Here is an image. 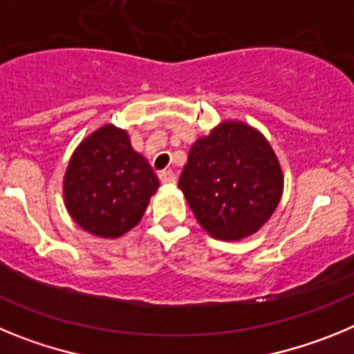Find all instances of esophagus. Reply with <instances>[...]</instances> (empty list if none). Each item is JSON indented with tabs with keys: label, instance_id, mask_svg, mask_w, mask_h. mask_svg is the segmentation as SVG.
I'll list each match as a JSON object with an SVG mask.
<instances>
[{
	"label": "esophagus",
	"instance_id": "1",
	"mask_svg": "<svg viewBox=\"0 0 354 354\" xmlns=\"http://www.w3.org/2000/svg\"><path fill=\"white\" fill-rule=\"evenodd\" d=\"M175 180H177V175H175L171 170L161 171V183L162 184H175Z\"/></svg>",
	"mask_w": 354,
	"mask_h": 354
}]
</instances>
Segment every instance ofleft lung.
Listing matches in <instances>:
<instances>
[{
	"label": "left lung",
	"mask_w": 354,
	"mask_h": 354,
	"mask_svg": "<svg viewBox=\"0 0 354 354\" xmlns=\"http://www.w3.org/2000/svg\"><path fill=\"white\" fill-rule=\"evenodd\" d=\"M179 187L209 236L239 241L259 232L277 211L283 171L257 127L223 120L193 143Z\"/></svg>",
	"instance_id": "8db88e82"
}]
</instances>
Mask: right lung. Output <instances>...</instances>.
<instances>
[{
  "label": "right lung",
  "mask_w": 354,
  "mask_h": 354,
  "mask_svg": "<svg viewBox=\"0 0 354 354\" xmlns=\"http://www.w3.org/2000/svg\"><path fill=\"white\" fill-rule=\"evenodd\" d=\"M159 187L126 129L104 124L74 149L64 175V204L83 230L117 239L140 223Z\"/></svg>",
  "instance_id": "right-lung-1"
}]
</instances>
